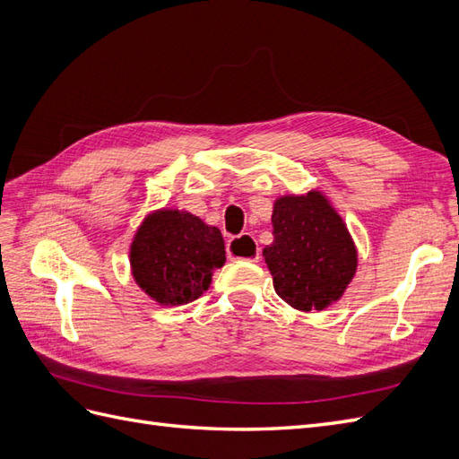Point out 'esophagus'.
Here are the masks:
<instances>
[{
    "mask_svg": "<svg viewBox=\"0 0 459 459\" xmlns=\"http://www.w3.org/2000/svg\"><path fill=\"white\" fill-rule=\"evenodd\" d=\"M228 256L235 258V260H251V262H258L260 258V248L258 243L255 241L253 235L243 233L239 238H233L228 241Z\"/></svg>",
    "mask_w": 459,
    "mask_h": 459,
    "instance_id": "1",
    "label": "esophagus"
}]
</instances>
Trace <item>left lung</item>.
<instances>
[{
  "label": "left lung",
  "mask_w": 459,
  "mask_h": 459,
  "mask_svg": "<svg viewBox=\"0 0 459 459\" xmlns=\"http://www.w3.org/2000/svg\"><path fill=\"white\" fill-rule=\"evenodd\" d=\"M273 243L262 251L273 289L289 307L324 310L342 297L358 266L342 218L319 191L273 203Z\"/></svg>",
  "instance_id": "left-lung-1"
}]
</instances>
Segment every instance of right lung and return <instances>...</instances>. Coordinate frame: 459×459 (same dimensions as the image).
I'll return each instance as SVG.
<instances>
[{
    "label": "right lung",
    "instance_id": "right-lung-1",
    "mask_svg": "<svg viewBox=\"0 0 459 459\" xmlns=\"http://www.w3.org/2000/svg\"><path fill=\"white\" fill-rule=\"evenodd\" d=\"M226 262L218 228L189 212L162 208L149 214L130 247L135 283L164 307L197 300Z\"/></svg>",
    "mask_w": 459,
    "mask_h": 459
}]
</instances>
